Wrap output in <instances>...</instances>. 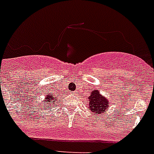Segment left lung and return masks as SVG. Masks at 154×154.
<instances>
[{"mask_svg":"<svg viewBox=\"0 0 154 154\" xmlns=\"http://www.w3.org/2000/svg\"><path fill=\"white\" fill-rule=\"evenodd\" d=\"M89 107L91 112L95 114H101L105 112L109 107V101L102 96L98 90H94L90 93L89 98Z\"/></svg>","mask_w":154,"mask_h":154,"instance_id":"obj_1","label":"left lung"}]
</instances>
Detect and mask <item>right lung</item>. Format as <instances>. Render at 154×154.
<instances>
[{
    "mask_svg": "<svg viewBox=\"0 0 154 154\" xmlns=\"http://www.w3.org/2000/svg\"><path fill=\"white\" fill-rule=\"evenodd\" d=\"M57 99V97H53V94H48V95H46L45 96V100L44 101H43V107H45V106H46V108H48L49 106L48 105H53L52 103L54 102V101H56Z\"/></svg>",
    "mask_w": 154,
    "mask_h": 154,
    "instance_id": "add662e5",
    "label": "right lung"
}]
</instances>
